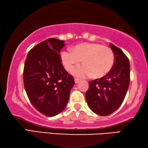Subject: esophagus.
Here are the masks:
<instances>
[{
	"label": "esophagus",
	"mask_w": 148,
	"mask_h": 148,
	"mask_svg": "<svg viewBox=\"0 0 148 148\" xmlns=\"http://www.w3.org/2000/svg\"><path fill=\"white\" fill-rule=\"evenodd\" d=\"M74 81H75V83L77 84L80 81V79L78 78H74Z\"/></svg>",
	"instance_id": "34e87169"
}]
</instances>
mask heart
Returning <instances> with one entry per match:
<instances>
[{
    "instance_id": "heart-1",
    "label": "heart",
    "mask_w": 148,
    "mask_h": 148,
    "mask_svg": "<svg viewBox=\"0 0 148 148\" xmlns=\"http://www.w3.org/2000/svg\"><path fill=\"white\" fill-rule=\"evenodd\" d=\"M65 69L71 72L82 60L84 66L74 71L78 76L91 75L93 78H102L111 71L114 64V56L110 47L99 43H83L75 46L71 51L61 55Z\"/></svg>"
}]
</instances>
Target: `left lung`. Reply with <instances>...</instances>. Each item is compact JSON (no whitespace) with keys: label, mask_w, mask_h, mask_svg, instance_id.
Listing matches in <instances>:
<instances>
[{"label":"left lung","mask_w":148,"mask_h":148,"mask_svg":"<svg viewBox=\"0 0 148 148\" xmlns=\"http://www.w3.org/2000/svg\"><path fill=\"white\" fill-rule=\"evenodd\" d=\"M114 55L113 68L106 76L89 82L86 93L87 103L92 112L106 116L121 106L130 83L128 57L121 49L110 43Z\"/></svg>","instance_id":"left-lung-1"}]
</instances>
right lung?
<instances>
[{"mask_svg":"<svg viewBox=\"0 0 148 148\" xmlns=\"http://www.w3.org/2000/svg\"><path fill=\"white\" fill-rule=\"evenodd\" d=\"M64 40L50 38L32 48L23 69L27 97L35 108L47 117L59 114L66 107L74 77L61 63L60 51Z\"/></svg>","mask_w":148,"mask_h":148,"instance_id":"obj_1","label":"right lung"}]
</instances>
